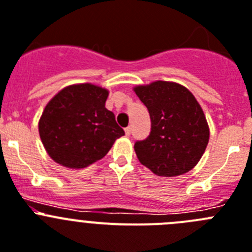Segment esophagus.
I'll return each instance as SVG.
<instances>
[{
    "instance_id": "1",
    "label": "esophagus",
    "mask_w": 252,
    "mask_h": 252,
    "mask_svg": "<svg viewBox=\"0 0 252 252\" xmlns=\"http://www.w3.org/2000/svg\"><path fill=\"white\" fill-rule=\"evenodd\" d=\"M124 131H126V135H130L131 128H130V126H126V128L124 129Z\"/></svg>"
}]
</instances>
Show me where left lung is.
Wrapping results in <instances>:
<instances>
[{"instance_id": "8db88e82", "label": "left lung", "mask_w": 252, "mask_h": 252, "mask_svg": "<svg viewBox=\"0 0 252 252\" xmlns=\"http://www.w3.org/2000/svg\"><path fill=\"white\" fill-rule=\"evenodd\" d=\"M151 117V133L134 144L135 154L153 173L174 177L191 171L207 147L210 130L192 93L168 81L137 87Z\"/></svg>"}]
</instances>
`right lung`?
I'll use <instances>...</instances> for the list:
<instances>
[{
	"label": "right lung",
	"mask_w": 252,
	"mask_h": 252,
	"mask_svg": "<svg viewBox=\"0 0 252 252\" xmlns=\"http://www.w3.org/2000/svg\"><path fill=\"white\" fill-rule=\"evenodd\" d=\"M108 90L92 84L70 85L54 96L38 122L49 156L67 168H84L105 156L124 135L105 108Z\"/></svg>",
	"instance_id": "add662e5"
}]
</instances>
